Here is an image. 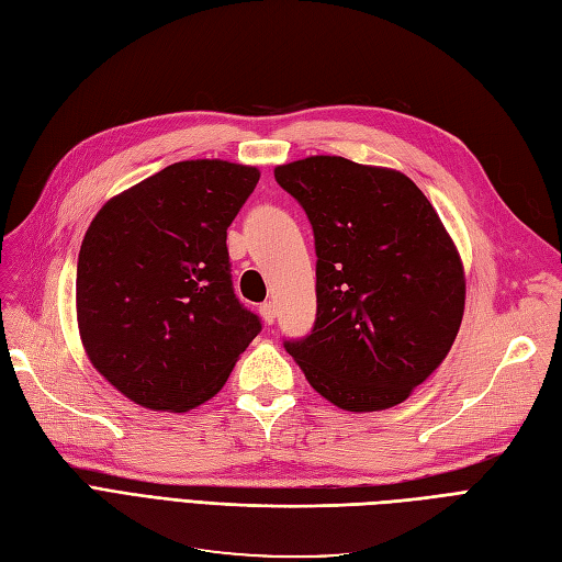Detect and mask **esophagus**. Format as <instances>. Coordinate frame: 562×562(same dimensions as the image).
I'll list each match as a JSON object with an SVG mask.
<instances>
[{"mask_svg":"<svg viewBox=\"0 0 562 562\" xmlns=\"http://www.w3.org/2000/svg\"><path fill=\"white\" fill-rule=\"evenodd\" d=\"M260 316H262V321L267 323V326H271V323L277 321V304L274 302L260 304Z\"/></svg>","mask_w":562,"mask_h":562,"instance_id":"34e87169","label":"esophagus"}]
</instances>
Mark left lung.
Masks as SVG:
<instances>
[{
  "instance_id": "8db88e82",
  "label": "left lung",
  "mask_w": 562,
  "mask_h": 562,
  "mask_svg": "<svg viewBox=\"0 0 562 562\" xmlns=\"http://www.w3.org/2000/svg\"><path fill=\"white\" fill-rule=\"evenodd\" d=\"M316 241V323L285 342L318 394L349 413L403 403L443 363L467 279L431 201L394 168L316 155L274 168Z\"/></svg>"
}]
</instances>
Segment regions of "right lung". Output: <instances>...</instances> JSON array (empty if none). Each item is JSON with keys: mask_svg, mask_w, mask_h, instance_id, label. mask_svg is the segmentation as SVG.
<instances>
[{"mask_svg": "<svg viewBox=\"0 0 562 562\" xmlns=\"http://www.w3.org/2000/svg\"><path fill=\"white\" fill-rule=\"evenodd\" d=\"M255 166L190 159L112 196L77 262V326L93 368L149 411L213 398L260 333L236 300L227 227L255 190Z\"/></svg>", "mask_w": 562, "mask_h": 562, "instance_id": "right-lung-1", "label": "right lung"}]
</instances>
